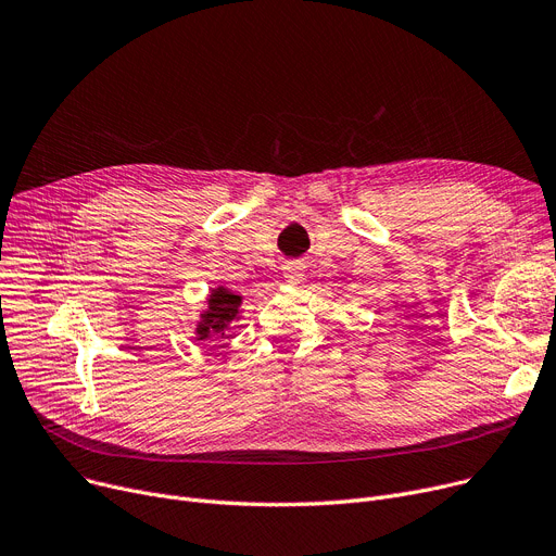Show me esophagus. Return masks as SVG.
Here are the masks:
<instances>
[{
  "label": "esophagus",
  "instance_id": "esophagus-1",
  "mask_svg": "<svg viewBox=\"0 0 556 556\" xmlns=\"http://www.w3.org/2000/svg\"><path fill=\"white\" fill-rule=\"evenodd\" d=\"M281 270H283V279H286L288 283H300V281L304 279L306 266H304L302 262H286Z\"/></svg>",
  "mask_w": 556,
  "mask_h": 556
}]
</instances>
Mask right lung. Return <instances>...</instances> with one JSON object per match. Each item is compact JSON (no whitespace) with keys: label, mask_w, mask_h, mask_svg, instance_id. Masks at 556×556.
Listing matches in <instances>:
<instances>
[{"label":"right lung","mask_w":556,"mask_h":556,"mask_svg":"<svg viewBox=\"0 0 556 556\" xmlns=\"http://www.w3.org/2000/svg\"><path fill=\"white\" fill-rule=\"evenodd\" d=\"M241 294L218 286L210 292L207 308L201 313L197 324V340H210L212 336H224V330L230 328L232 321L239 319Z\"/></svg>","instance_id":"obj_1"}]
</instances>
